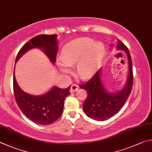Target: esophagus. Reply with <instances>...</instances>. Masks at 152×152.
<instances>
[{
  "label": "esophagus",
  "mask_w": 152,
  "mask_h": 152,
  "mask_svg": "<svg viewBox=\"0 0 152 152\" xmlns=\"http://www.w3.org/2000/svg\"><path fill=\"white\" fill-rule=\"evenodd\" d=\"M79 89V86H77V85L76 84H73L71 87V89H70V91L71 93H74L77 91Z\"/></svg>",
  "instance_id": "1"
}]
</instances>
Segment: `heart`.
<instances>
[{"instance_id":"heart-1","label":"heart","mask_w":152,"mask_h":152,"mask_svg":"<svg viewBox=\"0 0 152 152\" xmlns=\"http://www.w3.org/2000/svg\"><path fill=\"white\" fill-rule=\"evenodd\" d=\"M105 47L100 42H95L88 37L74 39L63 47L61 52L62 61L58 65L63 71H69L68 66L75 65L76 73L83 79L91 78L97 71L104 54Z\"/></svg>"}]
</instances>
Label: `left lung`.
<instances>
[{"instance_id":"obj_1","label":"left lung","mask_w":152,"mask_h":152,"mask_svg":"<svg viewBox=\"0 0 152 152\" xmlns=\"http://www.w3.org/2000/svg\"><path fill=\"white\" fill-rule=\"evenodd\" d=\"M118 49L125 50L128 58L129 75L126 86L120 91L110 94L105 91L101 81V71H97L90 80L79 87L86 90L87 97L83 103L86 115L95 120L104 121L115 115L121 110L128 98L133 86L132 61L127 47L118 41Z\"/></svg>"}]
</instances>
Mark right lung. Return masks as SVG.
Instances as JSON below:
<instances>
[{
    "label": "right lung",
    "mask_w": 152,
    "mask_h": 152,
    "mask_svg": "<svg viewBox=\"0 0 152 152\" xmlns=\"http://www.w3.org/2000/svg\"><path fill=\"white\" fill-rule=\"evenodd\" d=\"M57 34H39L23 45L18 51L16 61L33 48L42 49L53 63L57 54ZM71 86L66 89L54 87L41 96H34L24 92L16 81L13 73V90L17 105L26 118L34 123L49 125L57 121L62 115L65 98L70 94Z\"/></svg>",
    "instance_id": "right-lung-1"
}]
</instances>
